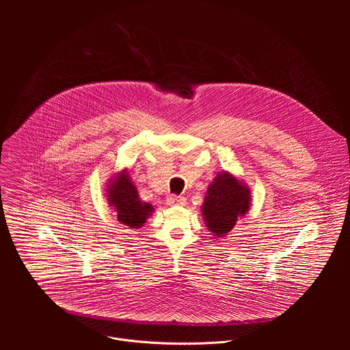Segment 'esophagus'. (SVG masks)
<instances>
[{"label": "esophagus", "instance_id": "obj_1", "mask_svg": "<svg viewBox=\"0 0 350 350\" xmlns=\"http://www.w3.org/2000/svg\"><path fill=\"white\" fill-rule=\"evenodd\" d=\"M167 203H168L170 206H185V204H186V198H185V197L171 196V197H168Z\"/></svg>", "mask_w": 350, "mask_h": 350}]
</instances>
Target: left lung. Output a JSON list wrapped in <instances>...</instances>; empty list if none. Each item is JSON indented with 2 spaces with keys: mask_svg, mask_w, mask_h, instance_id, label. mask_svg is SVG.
<instances>
[{
  "mask_svg": "<svg viewBox=\"0 0 350 350\" xmlns=\"http://www.w3.org/2000/svg\"><path fill=\"white\" fill-rule=\"evenodd\" d=\"M250 198V189L245 182L228 171L217 174L202 204L204 224L213 236L225 237L233 230L237 219L248 214Z\"/></svg>",
  "mask_w": 350,
  "mask_h": 350,
  "instance_id": "8db88e82",
  "label": "left lung"
}]
</instances>
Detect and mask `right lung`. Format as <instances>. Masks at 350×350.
<instances>
[{
	"label": "right lung",
	"mask_w": 350,
	"mask_h": 350,
	"mask_svg": "<svg viewBox=\"0 0 350 350\" xmlns=\"http://www.w3.org/2000/svg\"><path fill=\"white\" fill-rule=\"evenodd\" d=\"M106 200L117 213V219L131 229L142 228L153 213L150 203L139 197L137 189L126 170L114 174L106 189Z\"/></svg>",
	"instance_id": "obj_1"
}]
</instances>
